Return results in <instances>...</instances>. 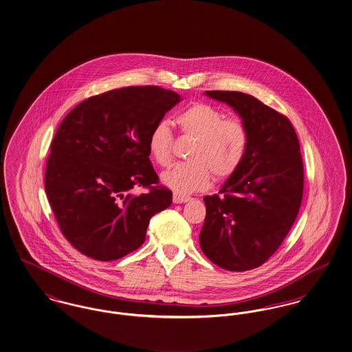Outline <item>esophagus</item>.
<instances>
[{
	"mask_svg": "<svg viewBox=\"0 0 352 352\" xmlns=\"http://www.w3.org/2000/svg\"><path fill=\"white\" fill-rule=\"evenodd\" d=\"M190 199H192L189 196H185V195H182V193H177V192L173 193V202L175 204H185V202H188Z\"/></svg>",
	"mask_w": 352,
	"mask_h": 352,
	"instance_id": "34e87169",
	"label": "esophagus"
}]
</instances>
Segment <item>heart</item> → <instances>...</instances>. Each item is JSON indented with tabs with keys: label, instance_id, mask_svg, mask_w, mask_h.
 <instances>
[{
	"label": "heart",
	"instance_id": "obj_1",
	"mask_svg": "<svg viewBox=\"0 0 352 352\" xmlns=\"http://www.w3.org/2000/svg\"><path fill=\"white\" fill-rule=\"evenodd\" d=\"M176 122L185 137L196 138L190 151L192 163H180L163 172L162 183L177 193L206 189L212 170L226 180L241 168L248 147V133L239 120L230 118L222 110L205 102H196L182 111ZM148 153L162 167L172 160L173 135L164 121L153 124L148 135Z\"/></svg>",
	"mask_w": 352,
	"mask_h": 352
}]
</instances>
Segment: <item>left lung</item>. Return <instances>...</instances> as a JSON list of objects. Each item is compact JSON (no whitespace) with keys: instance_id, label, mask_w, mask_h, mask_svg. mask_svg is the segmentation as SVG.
Here are the masks:
<instances>
[{"instance_id":"left-lung-1","label":"left lung","mask_w":352,"mask_h":352,"mask_svg":"<svg viewBox=\"0 0 352 352\" xmlns=\"http://www.w3.org/2000/svg\"><path fill=\"white\" fill-rule=\"evenodd\" d=\"M234 109L248 133L245 160L206 196L199 245L206 258L234 272L254 270L283 243L298 214L304 190L300 143L291 121L242 92L206 91Z\"/></svg>"}]
</instances>
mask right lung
Masks as SVG:
<instances>
[{"label": "right lung", "instance_id": "add662e5", "mask_svg": "<svg viewBox=\"0 0 352 352\" xmlns=\"http://www.w3.org/2000/svg\"><path fill=\"white\" fill-rule=\"evenodd\" d=\"M182 101L160 87L93 96L60 123L47 159V199L67 241L94 260L121 259L146 239L153 215L172 204L148 153L155 123ZM142 186L149 192L134 195Z\"/></svg>", "mask_w": 352, "mask_h": 352}]
</instances>
